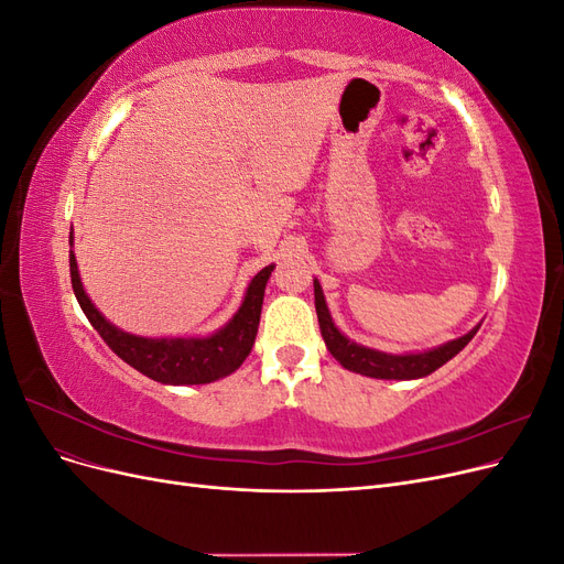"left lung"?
I'll return each mask as SVG.
<instances>
[{"label":"left lung","mask_w":564,"mask_h":564,"mask_svg":"<svg viewBox=\"0 0 564 564\" xmlns=\"http://www.w3.org/2000/svg\"><path fill=\"white\" fill-rule=\"evenodd\" d=\"M315 284V311H317V322H319V332L324 344H327V350L336 357L338 365H344L346 369L362 373V377L371 379H386V381H412V379H423L440 369L445 362H449L454 355H458L468 346V340L480 329L477 324L475 329H470L466 336L454 338L449 344H442L433 350H423V352H404V355H392V352H381L367 346L355 344L348 336L338 332L334 324L327 301H324L322 286L317 280Z\"/></svg>","instance_id":"obj_1"}]
</instances>
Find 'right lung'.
<instances>
[{
    "label": "right lung",
    "instance_id": "obj_1",
    "mask_svg": "<svg viewBox=\"0 0 564 564\" xmlns=\"http://www.w3.org/2000/svg\"><path fill=\"white\" fill-rule=\"evenodd\" d=\"M70 245H73V235H70ZM272 270H275V265H265L261 272H256L253 280L247 286L240 311L232 315V319L226 324V327H220L212 336L148 338V336H135V334L117 329L112 322H108L98 313L87 292H84L79 270H77V259L70 251L73 292L79 301V308L94 324V329L112 348V352L122 357L127 365L145 373L148 379L169 383V386L212 383L228 377V373H232L235 369H240V365L251 352L256 332H259L263 294H265V284L270 280Z\"/></svg>",
    "mask_w": 564,
    "mask_h": 564
}]
</instances>
